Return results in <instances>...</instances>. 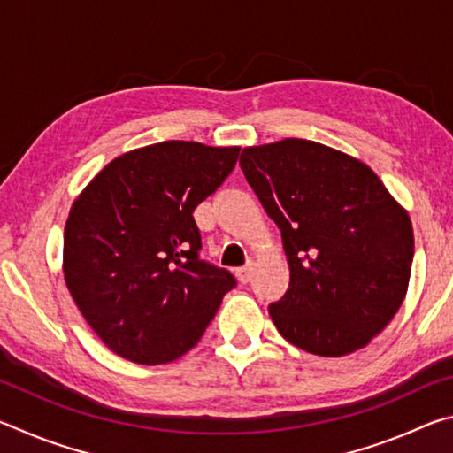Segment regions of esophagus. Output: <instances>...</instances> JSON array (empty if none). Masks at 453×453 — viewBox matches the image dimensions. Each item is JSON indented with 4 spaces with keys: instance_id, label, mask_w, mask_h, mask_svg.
Instances as JSON below:
<instances>
[{
    "instance_id": "1",
    "label": "esophagus",
    "mask_w": 453,
    "mask_h": 453,
    "mask_svg": "<svg viewBox=\"0 0 453 453\" xmlns=\"http://www.w3.org/2000/svg\"><path fill=\"white\" fill-rule=\"evenodd\" d=\"M251 273H254V262H248L243 267H237L235 278L242 283H248L251 280Z\"/></svg>"
}]
</instances>
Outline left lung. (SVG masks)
I'll list each match as a JSON object with an SVG mask.
<instances>
[{
  "label": "left lung",
  "mask_w": 453,
  "mask_h": 453,
  "mask_svg": "<svg viewBox=\"0 0 453 453\" xmlns=\"http://www.w3.org/2000/svg\"><path fill=\"white\" fill-rule=\"evenodd\" d=\"M240 165L288 256L289 288L270 305L278 332L324 357L365 348L408 291V211L365 164L318 142L245 148Z\"/></svg>",
  "instance_id": "1"
}]
</instances>
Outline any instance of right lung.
<instances>
[{
	"instance_id": "obj_1",
	"label": "right lung",
	"mask_w": 453,
	"mask_h": 453,
	"mask_svg": "<svg viewBox=\"0 0 453 453\" xmlns=\"http://www.w3.org/2000/svg\"><path fill=\"white\" fill-rule=\"evenodd\" d=\"M240 148L162 142L127 151L75 199L64 232L67 289L113 354L167 364L199 342L235 278L199 257L194 210Z\"/></svg>"
}]
</instances>
